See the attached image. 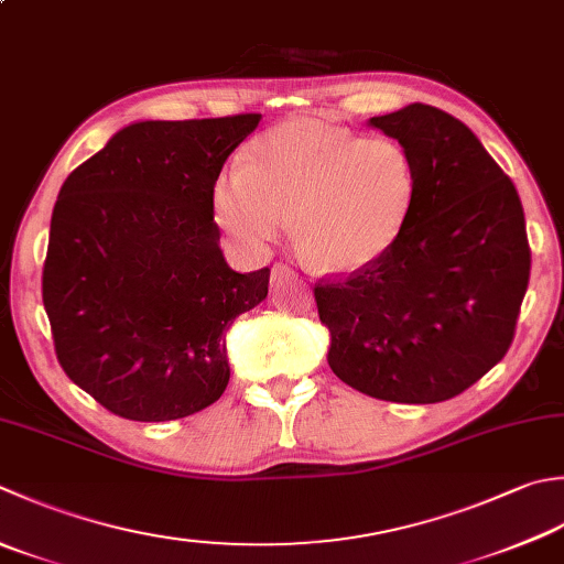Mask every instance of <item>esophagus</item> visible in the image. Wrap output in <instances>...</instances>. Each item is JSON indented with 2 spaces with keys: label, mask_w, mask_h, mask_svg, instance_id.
Wrapping results in <instances>:
<instances>
[{
  "label": "esophagus",
  "mask_w": 564,
  "mask_h": 564,
  "mask_svg": "<svg viewBox=\"0 0 564 564\" xmlns=\"http://www.w3.org/2000/svg\"><path fill=\"white\" fill-rule=\"evenodd\" d=\"M295 279V273L291 267H285V263H275V267L271 269V283L273 285H283Z\"/></svg>",
  "instance_id": "obj_1"
}]
</instances>
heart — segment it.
<instances>
[{"label":"heart","instance_id":"obj_1","mask_svg":"<svg viewBox=\"0 0 564 564\" xmlns=\"http://www.w3.org/2000/svg\"><path fill=\"white\" fill-rule=\"evenodd\" d=\"M417 165L393 137L291 119L251 143L245 169L215 183L217 225L247 249L281 239L295 217L303 259L325 273L371 269L401 239L417 200Z\"/></svg>","mask_w":564,"mask_h":564}]
</instances>
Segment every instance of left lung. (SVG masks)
Masks as SVG:
<instances>
[{"mask_svg":"<svg viewBox=\"0 0 564 564\" xmlns=\"http://www.w3.org/2000/svg\"><path fill=\"white\" fill-rule=\"evenodd\" d=\"M369 127L408 147L421 185L381 261L315 283L327 361L371 399L440 403L511 347L531 279L523 205L471 129L443 109L415 102Z\"/></svg>","mask_w":564,"mask_h":564,"instance_id":"1","label":"left lung"}]
</instances>
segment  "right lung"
I'll use <instances>...</instances> for the list:
<instances>
[{
    "instance_id": "add662e5",
    "label": "right lung",
    "mask_w": 564,
    "mask_h": 564,
    "mask_svg": "<svg viewBox=\"0 0 564 564\" xmlns=\"http://www.w3.org/2000/svg\"><path fill=\"white\" fill-rule=\"evenodd\" d=\"M259 121H137L65 178L43 307L63 371L109 413L178 421L225 393V333L269 295L271 271L227 267L213 193Z\"/></svg>"
}]
</instances>
